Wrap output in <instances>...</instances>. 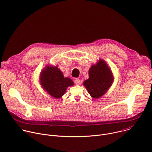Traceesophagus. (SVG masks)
Returning <instances> with one entry per match:
<instances>
[{
	"label": "esophagus",
	"mask_w": 152,
	"mask_h": 152,
	"mask_svg": "<svg viewBox=\"0 0 152 152\" xmlns=\"http://www.w3.org/2000/svg\"><path fill=\"white\" fill-rule=\"evenodd\" d=\"M75 83L76 85H79L80 84V79L76 78V79L75 80Z\"/></svg>",
	"instance_id": "34e87169"
}]
</instances>
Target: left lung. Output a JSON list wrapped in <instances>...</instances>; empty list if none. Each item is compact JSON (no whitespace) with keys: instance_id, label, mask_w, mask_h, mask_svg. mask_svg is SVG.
<instances>
[{"instance_id":"left-lung-1","label":"left lung","mask_w":152,"mask_h":152,"mask_svg":"<svg viewBox=\"0 0 152 152\" xmlns=\"http://www.w3.org/2000/svg\"><path fill=\"white\" fill-rule=\"evenodd\" d=\"M113 82V76L106 63L100 60L92 66L89 70V78L83 82L88 93L94 98L99 99L109 89Z\"/></svg>"}]
</instances>
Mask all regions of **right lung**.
Here are the masks:
<instances>
[{"mask_svg":"<svg viewBox=\"0 0 152 152\" xmlns=\"http://www.w3.org/2000/svg\"><path fill=\"white\" fill-rule=\"evenodd\" d=\"M40 80L43 88L56 99L64 94L68 86L74 85L72 79L64 77L62 73L57 67L52 66H48L42 71Z\"/></svg>","mask_w":152,"mask_h":152,"instance_id":"right-lung-1","label":"right lung"}]
</instances>
